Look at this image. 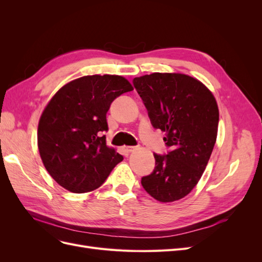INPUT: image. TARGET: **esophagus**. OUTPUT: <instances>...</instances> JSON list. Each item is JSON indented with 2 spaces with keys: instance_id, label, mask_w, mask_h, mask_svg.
<instances>
[{
  "instance_id": "obj_1",
  "label": "esophagus",
  "mask_w": 262,
  "mask_h": 262,
  "mask_svg": "<svg viewBox=\"0 0 262 262\" xmlns=\"http://www.w3.org/2000/svg\"><path fill=\"white\" fill-rule=\"evenodd\" d=\"M123 149L125 150L126 153H132V152H134V150L137 149V146H124Z\"/></svg>"
}]
</instances>
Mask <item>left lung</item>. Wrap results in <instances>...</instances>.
Here are the masks:
<instances>
[{"label":"left lung","mask_w":262,"mask_h":262,"mask_svg":"<svg viewBox=\"0 0 262 262\" xmlns=\"http://www.w3.org/2000/svg\"><path fill=\"white\" fill-rule=\"evenodd\" d=\"M153 126L164 131L167 155L142 178L145 191L160 202H173L192 191L207 167L219 128V107L212 92L182 73H152L133 80Z\"/></svg>","instance_id":"left-lung-1"}]
</instances>
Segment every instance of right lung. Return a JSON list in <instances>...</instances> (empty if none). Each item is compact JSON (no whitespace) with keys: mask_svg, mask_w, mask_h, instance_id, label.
I'll list each match as a JSON object with an SVG mask.
<instances>
[{"mask_svg":"<svg viewBox=\"0 0 262 262\" xmlns=\"http://www.w3.org/2000/svg\"><path fill=\"white\" fill-rule=\"evenodd\" d=\"M133 86L120 75H87L63 85L39 119L38 148L50 176L74 193L99 188L123 157L106 144L110 104Z\"/></svg>","mask_w":262,"mask_h":262,"instance_id":"add662e5","label":"right lung"}]
</instances>
